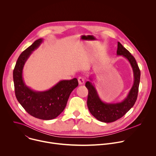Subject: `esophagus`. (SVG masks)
Returning <instances> with one entry per match:
<instances>
[{
	"mask_svg": "<svg viewBox=\"0 0 156 156\" xmlns=\"http://www.w3.org/2000/svg\"><path fill=\"white\" fill-rule=\"evenodd\" d=\"M78 83H79L80 84H83L84 83V78L81 77V76H80V77L78 78Z\"/></svg>",
	"mask_w": 156,
	"mask_h": 156,
	"instance_id": "esophagus-1",
	"label": "esophagus"
}]
</instances>
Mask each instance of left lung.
<instances>
[{
    "mask_svg": "<svg viewBox=\"0 0 156 156\" xmlns=\"http://www.w3.org/2000/svg\"><path fill=\"white\" fill-rule=\"evenodd\" d=\"M117 54L123 55L129 61L134 74V83L128 96L122 102L105 103L101 100L96 88L90 81H87L85 84L88 90L87 105L89 110L96 119L105 123L113 122L122 118L134 105L138 97L141 73L136 61L119 42Z\"/></svg>",
    "mask_w": 156,
    "mask_h": 156,
    "instance_id": "1",
    "label": "left lung"
}]
</instances>
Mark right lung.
<instances>
[{
    "instance_id": "obj_1",
    "label": "right lung",
    "mask_w": 156,
    "mask_h": 156,
    "mask_svg": "<svg viewBox=\"0 0 156 156\" xmlns=\"http://www.w3.org/2000/svg\"><path fill=\"white\" fill-rule=\"evenodd\" d=\"M42 39L35 41L19 56L13 70V78L16 98L27 112L31 116L41 120H52L58 116L65 109L72 91L78 85V80L59 81L50 90L34 91L25 84L22 73L24 65Z\"/></svg>"
}]
</instances>
